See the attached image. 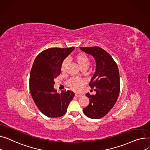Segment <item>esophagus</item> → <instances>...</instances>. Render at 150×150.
<instances>
[{
	"instance_id": "obj_1",
	"label": "esophagus",
	"mask_w": 150,
	"mask_h": 150,
	"mask_svg": "<svg viewBox=\"0 0 150 150\" xmlns=\"http://www.w3.org/2000/svg\"><path fill=\"white\" fill-rule=\"evenodd\" d=\"M75 96H76V97H81L82 95L81 94H79V93H76V94H75Z\"/></svg>"
}]
</instances>
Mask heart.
I'll list each match as a JSON object with an SVG mask.
<instances>
[{"label":"heart","instance_id":"b5f03b06","mask_svg":"<svg viewBox=\"0 0 150 150\" xmlns=\"http://www.w3.org/2000/svg\"><path fill=\"white\" fill-rule=\"evenodd\" d=\"M74 60L77 64L78 67L81 69L83 68H87L89 67L90 61V59L86 54L84 53H79L74 56ZM68 65L67 60H64L61 66V69L62 71H65ZM84 83V81L81 79L73 78L69 80L67 82L68 86L70 89L74 91H78L81 88V86Z\"/></svg>","mask_w":150,"mask_h":150}]
</instances>
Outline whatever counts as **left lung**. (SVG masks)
I'll use <instances>...</instances> for the list:
<instances>
[{
  "instance_id": "obj_1",
  "label": "left lung",
  "mask_w": 150,
  "mask_h": 150,
  "mask_svg": "<svg viewBox=\"0 0 150 150\" xmlns=\"http://www.w3.org/2000/svg\"><path fill=\"white\" fill-rule=\"evenodd\" d=\"M93 56L96 63V71L89 86L95 88L96 94L85 95L90 103L83 108L85 115L91 119H100L112 109L120 92V76L117 65L108 52L99 47H81Z\"/></svg>"
}]
</instances>
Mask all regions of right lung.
<instances>
[{"label": "right lung", "instance_id": "right-lung-1", "mask_svg": "<svg viewBox=\"0 0 150 150\" xmlns=\"http://www.w3.org/2000/svg\"><path fill=\"white\" fill-rule=\"evenodd\" d=\"M74 49L48 48L39 54L33 62L30 75V93L39 110L47 117L64 116L74 96L71 91L58 94L54 88V79L61 72L63 61Z\"/></svg>", "mask_w": 150, "mask_h": 150}]
</instances>
